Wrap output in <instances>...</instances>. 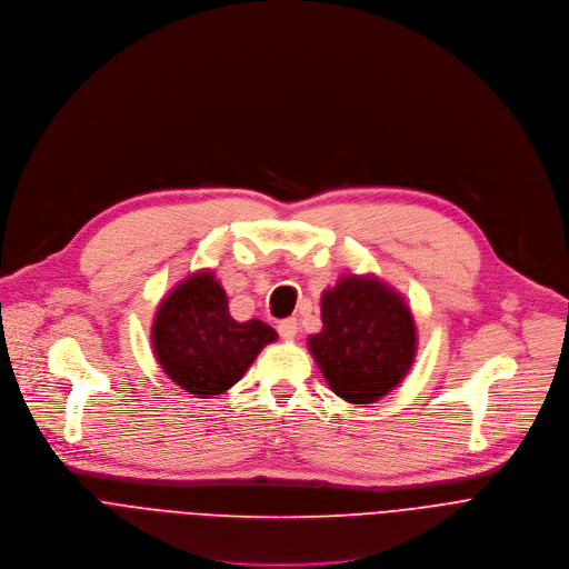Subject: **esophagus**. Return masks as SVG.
Returning a JSON list of instances; mask_svg holds the SVG:
<instances>
[{
	"label": "esophagus",
	"instance_id": "1",
	"mask_svg": "<svg viewBox=\"0 0 569 569\" xmlns=\"http://www.w3.org/2000/svg\"><path fill=\"white\" fill-rule=\"evenodd\" d=\"M300 327H298V320L296 318H287L278 325V333L284 338V340H293L298 336Z\"/></svg>",
	"mask_w": 569,
	"mask_h": 569
}]
</instances>
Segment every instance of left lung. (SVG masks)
<instances>
[{
	"label": "left lung",
	"instance_id": "1",
	"mask_svg": "<svg viewBox=\"0 0 569 569\" xmlns=\"http://www.w3.org/2000/svg\"><path fill=\"white\" fill-rule=\"evenodd\" d=\"M322 331L309 350L331 390L350 403L388 395L415 357L408 305L375 278H343L320 298Z\"/></svg>",
	"mask_w": 569,
	"mask_h": 569
}]
</instances>
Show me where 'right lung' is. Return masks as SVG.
<instances>
[{
  "instance_id": "obj_1",
  "label": "right lung",
  "mask_w": 569,
  "mask_h": 569,
  "mask_svg": "<svg viewBox=\"0 0 569 569\" xmlns=\"http://www.w3.org/2000/svg\"><path fill=\"white\" fill-rule=\"evenodd\" d=\"M276 338V329L258 318L238 322L208 271L172 289L152 327V346L166 375L203 399L236 386Z\"/></svg>"
}]
</instances>
